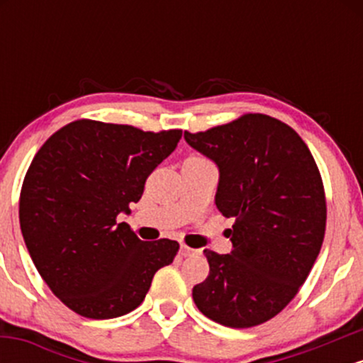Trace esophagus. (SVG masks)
Returning <instances> with one entry per match:
<instances>
[{"label": "esophagus", "instance_id": "34e87169", "mask_svg": "<svg viewBox=\"0 0 363 363\" xmlns=\"http://www.w3.org/2000/svg\"><path fill=\"white\" fill-rule=\"evenodd\" d=\"M181 256H184V257H189V256H194L196 254V251L194 249H191V247H187V245H181Z\"/></svg>", "mask_w": 363, "mask_h": 363}]
</instances>
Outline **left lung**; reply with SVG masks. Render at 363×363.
I'll return each instance as SVG.
<instances>
[{
	"label": "left lung",
	"mask_w": 363,
	"mask_h": 363,
	"mask_svg": "<svg viewBox=\"0 0 363 363\" xmlns=\"http://www.w3.org/2000/svg\"><path fill=\"white\" fill-rule=\"evenodd\" d=\"M184 138L216 164L215 205L235 220L230 254L205 249L210 274L193 289L194 303L223 326H257L289 306L319 256L326 230L319 169L301 136L266 114Z\"/></svg>",
	"instance_id": "left-lung-1"
}]
</instances>
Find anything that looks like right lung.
I'll list each match as a JSON object with an SVG mask.
<instances>
[{
  "label": "right lung",
  "instance_id": "right-lung-1",
  "mask_svg": "<svg viewBox=\"0 0 363 363\" xmlns=\"http://www.w3.org/2000/svg\"><path fill=\"white\" fill-rule=\"evenodd\" d=\"M181 136L80 119L35 153L20 193V228L37 272L77 314L112 319L135 311L153 274L176 257V240L145 242L118 216L140 201Z\"/></svg>",
  "mask_w": 363,
  "mask_h": 363
}]
</instances>
